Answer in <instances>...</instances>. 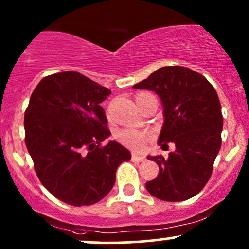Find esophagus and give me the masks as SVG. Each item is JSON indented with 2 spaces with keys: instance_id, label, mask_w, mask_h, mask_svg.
Returning a JSON list of instances; mask_svg holds the SVG:
<instances>
[{
  "instance_id": "34e87169",
  "label": "esophagus",
  "mask_w": 249,
  "mask_h": 249,
  "mask_svg": "<svg viewBox=\"0 0 249 249\" xmlns=\"http://www.w3.org/2000/svg\"><path fill=\"white\" fill-rule=\"evenodd\" d=\"M131 160H132V162H143L144 160H145V157H143V156H138V155H135L132 154L131 156Z\"/></svg>"
}]
</instances>
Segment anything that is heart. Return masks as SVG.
Returning <instances> with one entry per match:
<instances>
[{
	"label": "heart",
	"instance_id": "1",
	"mask_svg": "<svg viewBox=\"0 0 249 249\" xmlns=\"http://www.w3.org/2000/svg\"><path fill=\"white\" fill-rule=\"evenodd\" d=\"M147 94V93H141ZM139 95V94H138ZM119 141L124 145L133 147V149H142L145 144V142L149 139V136L145 133H141L136 130H123L118 133Z\"/></svg>",
	"mask_w": 249,
	"mask_h": 249
}]
</instances>
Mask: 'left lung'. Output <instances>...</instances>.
Instances as JSON below:
<instances>
[{
    "instance_id": "8db88e82",
    "label": "left lung",
    "mask_w": 249,
    "mask_h": 249,
    "mask_svg": "<svg viewBox=\"0 0 249 249\" xmlns=\"http://www.w3.org/2000/svg\"><path fill=\"white\" fill-rule=\"evenodd\" d=\"M132 87L158 94L164 108L158 145L176 146L168 158L147 156L160 166L158 176L146 182L147 191L162 201L191 198L209 181L221 147L223 117L216 91L203 75L182 66L160 68Z\"/></svg>"
}]
</instances>
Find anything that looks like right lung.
Here are the masks:
<instances>
[{"label":"right lung","mask_w":249,"mask_h":249,"mask_svg":"<svg viewBox=\"0 0 249 249\" xmlns=\"http://www.w3.org/2000/svg\"><path fill=\"white\" fill-rule=\"evenodd\" d=\"M111 89L78 72L55 73L35 87L24 113L27 149L40 182L71 206H91L116 182L119 164L131 160L126 147L110 141L100 106Z\"/></svg>","instance_id":"1"}]
</instances>
